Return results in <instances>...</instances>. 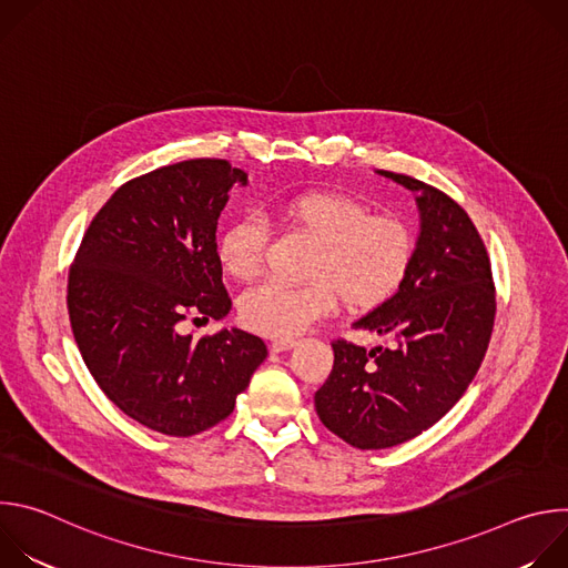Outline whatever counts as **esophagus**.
Returning <instances> with one entry per match:
<instances>
[{"label":"esophagus","instance_id":"34e87169","mask_svg":"<svg viewBox=\"0 0 568 568\" xmlns=\"http://www.w3.org/2000/svg\"><path fill=\"white\" fill-rule=\"evenodd\" d=\"M296 346V339H276L272 342V353H287Z\"/></svg>","mask_w":568,"mask_h":568}]
</instances>
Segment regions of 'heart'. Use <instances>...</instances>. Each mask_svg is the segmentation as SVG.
Instances as JSON below:
<instances>
[{
    "label": "heart",
    "mask_w": 568,
    "mask_h": 568,
    "mask_svg": "<svg viewBox=\"0 0 568 568\" xmlns=\"http://www.w3.org/2000/svg\"><path fill=\"white\" fill-rule=\"evenodd\" d=\"M276 217L314 242L303 285L261 283L240 298V318L250 331L290 339L339 301L351 310L384 303L404 281L414 258V233L397 217L371 215L355 197L305 191L276 204ZM265 226L256 217L235 220L217 242L226 276L250 281L261 272Z\"/></svg>",
    "instance_id": "b5f03b06"
}]
</instances>
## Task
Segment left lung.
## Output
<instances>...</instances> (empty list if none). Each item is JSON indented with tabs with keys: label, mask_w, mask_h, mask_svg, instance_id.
Listing matches in <instances>:
<instances>
[{
	"label": "left lung",
	"mask_w": 568,
	"mask_h": 568,
	"mask_svg": "<svg viewBox=\"0 0 568 568\" xmlns=\"http://www.w3.org/2000/svg\"><path fill=\"white\" fill-rule=\"evenodd\" d=\"M416 195L420 233L397 292L353 323L388 348L335 342L316 393L318 420L357 449H386L436 425L474 379L495 326L490 261L467 213L445 193L377 171Z\"/></svg>",
	"instance_id": "left-lung-1"
}]
</instances>
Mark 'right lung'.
I'll return each instance as SVG.
<instances>
[{
	"label": "right lung",
	"instance_id": "obj_1",
	"mask_svg": "<svg viewBox=\"0 0 568 568\" xmlns=\"http://www.w3.org/2000/svg\"><path fill=\"white\" fill-rule=\"evenodd\" d=\"M247 173L189 159L123 184L92 220L69 272L73 339L101 390L139 425L195 436L222 423L265 362L261 337L222 328L193 339L186 316L224 318L215 229Z\"/></svg>",
	"mask_w": 568,
	"mask_h": 568
}]
</instances>
